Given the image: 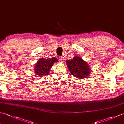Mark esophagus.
Wrapping results in <instances>:
<instances>
[{"mask_svg": "<svg viewBox=\"0 0 124 124\" xmlns=\"http://www.w3.org/2000/svg\"><path fill=\"white\" fill-rule=\"evenodd\" d=\"M64 57L63 56H61V57H59V60L61 61L62 62H63V60H64Z\"/></svg>", "mask_w": 124, "mask_h": 124, "instance_id": "1", "label": "esophagus"}]
</instances>
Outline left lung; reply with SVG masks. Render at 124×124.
Instances as JSON below:
<instances>
[{
  "label": "left lung",
  "mask_w": 124,
  "mask_h": 124,
  "mask_svg": "<svg viewBox=\"0 0 124 124\" xmlns=\"http://www.w3.org/2000/svg\"><path fill=\"white\" fill-rule=\"evenodd\" d=\"M66 64L71 74L79 79L87 78L91 74L89 64L80 56H74L72 59L67 60Z\"/></svg>",
  "instance_id": "left-lung-1"
}]
</instances>
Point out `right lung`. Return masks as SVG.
<instances>
[{"label": "right lung", "instance_id": "1", "mask_svg": "<svg viewBox=\"0 0 124 124\" xmlns=\"http://www.w3.org/2000/svg\"><path fill=\"white\" fill-rule=\"evenodd\" d=\"M58 61H59L56 58L54 57L51 59L41 58L36 63L33 72H35L37 76H39V77L48 75L54 63Z\"/></svg>", "mask_w": 124, "mask_h": 124}]
</instances>
